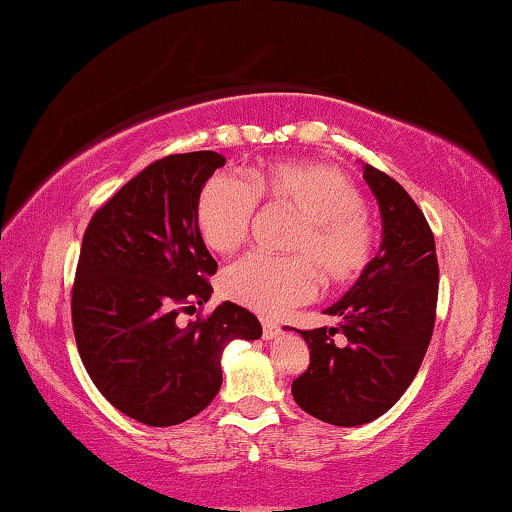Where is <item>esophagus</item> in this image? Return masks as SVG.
Instances as JSON below:
<instances>
[{
  "label": "esophagus",
  "mask_w": 512,
  "mask_h": 512,
  "mask_svg": "<svg viewBox=\"0 0 512 512\" xmlns=\"http://www.w3.org/2000/svg\"><path fill=\"white\" fill-rule=\"evenodd\" d=\"M281 335V326L274 322H263V340H276Z\"/></svg>",
  "instance_id": "esophagus-1"
}]
</instances>
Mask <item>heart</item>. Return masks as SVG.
I'll list each match as a JSON object with an SVG mask.
<instances>
[{
	"instance_id": "b5f03b06",
	"label": "heart",
	"mask_w": 512,
	"mask_h": 512,
	"mask_svg": "<svg viewBox=\"0 0 512 512\" xmlns=\"http://www.w3.org/2000/svg\"><path fill=\"white\" fill-rule=\"evenodd\" d=\"M256 199L301 217L288 251L292 258L249 254L220 274V292L261 315H281L326 286L356 281L374 256V229L363 213L354 181L322 163L283 161L251 172L249 186L231 174H215L197 199V229L215 254H229L247 238Z\"/></svg>"
}]
</instances>
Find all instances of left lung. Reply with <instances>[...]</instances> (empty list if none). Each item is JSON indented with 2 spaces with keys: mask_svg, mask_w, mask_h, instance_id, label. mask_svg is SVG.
I'll return each instance as SVG.
<instances>
[{
  "mask_svg": "<svg viewBox=\"0 0 512 512\" xmlns=\"http://www.w3.org/2000/svg\"><path fill=\"white\" fill-rule=\"evenodd\" d=\"M381 211L383 240L340 301L326 308L338 324L297 331L311 349L292 381L301 410L333 426H360L397 404L429 349L438 304V256L424 213L388 174L363 163ZM346 335L335 346L332 335Z\"/></svg>",
  "mask_w": 512,
  "mask_h": 512,
  "instance_id": "obj_1",
  "label": "left lung"
}]
</instances>
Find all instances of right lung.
I'll return each instance as SVG.
<instances>
[{
  "label": "right lung",
  "mask_w": 512,
  "mask_h": 512,
  "mask_svg": "<svg viewBox=\"0 0 512 512\" xmlns=\"http://www.w3.org/2000/svg\"><path fill=\"white\" fill-rule=\"evenodd\" d=\"M226 158L172 154L145 167L92 215L72 290L74 338L97 390L131 420L174 426L220 392L222 354L258 340L254 313L222 301L206 320L179 324L204 306L217 272L197 229V199Z\"/></svg>",
  "instance_id": "right-lung-1"
}]
</instances>
